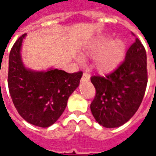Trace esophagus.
<instances>
[{
    "mask_svg": "<svg viewBox=\"0 0 156 156\" xmlns=\"http://www.w3.org/2000/svg\"><path fill=\"white\" fill-rule=\"evenodd\" d=\"M89 78H90V76L88 73H83V77L81 78V81L82 82H87L89 80Z\"/></svg>",
    "mask_w": 156,
    "mask_h": 156,
    "instance_id": "1",
    "label": "esophagus"
}]
</instances>
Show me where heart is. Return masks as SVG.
I'll use <instances>...</instances> for the list:
<instances>
[{"instance_id": "b5f03b06", "label": "heart", "mask_w": 156, "mask_h": 156, "mask_svg": "<svg viewBox=\"0 0 156 156\" xmlns=\"http://www.w3.org/2000/svg\"><path fill=\"white\" fill-rule=\"evenodd\" d=\"M108 37H103L96 40L90 46V51H100L108 44ZM124 51L125 46L122 40L115 39L110 41L97 58L96 65L98 70L101 72H109L115 69L124 58Z\"/></svg>"}]
</instances>
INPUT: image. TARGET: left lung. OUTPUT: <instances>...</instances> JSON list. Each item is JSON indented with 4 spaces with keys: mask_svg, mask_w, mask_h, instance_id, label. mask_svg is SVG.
<instances>
[{
    "mask_svg": "<svg viewBox=\"0 0 156 156\" xmlns=\"http://www.w3.org/2000/svg\"><path fill=\"white\" fill-rule=\"evenodd\" d=\"M131 34L136 37L133 32ZM146 60L145 49L136 37L127 50L124 60L116 69L105 77L92 76L96 94L90 108L102 126H121L136 113L147 86Z\"/></svg>",
    "mask_w": 156,
    "mask_h": 156,
    "instance_id": "1",
    "label": "left lung"
}]
</instances>
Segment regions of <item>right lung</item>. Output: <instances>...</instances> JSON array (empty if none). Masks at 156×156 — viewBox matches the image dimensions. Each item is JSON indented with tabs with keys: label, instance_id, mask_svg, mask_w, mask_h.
Listing matches in <instances>:
<instances>
[{
	"label": "right lung",
	"instance_id": "right-lung-1",
	"mask_svg": "<svg viewBox=\"0 0 156 156\" xmlns=\"http://www.w3.org/2000/svg\"><path fill=\"white\" fill-rule=\"evenodd\" d=\"M23 34L9 56L8 88L18 114L30 124L47 128L63 113L68 99L78 88L83 72L68 73L58 69L31 71L22 64L20 55Z\"/></svg>",
	"mask_w": 156,
	"mask_h": 156
}]
</instances>
